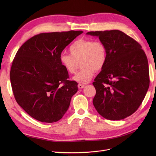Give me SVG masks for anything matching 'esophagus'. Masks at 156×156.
Masks as SVG:
<instances>
[{"instance_id": "34e87169", "label": "esophagus", "mask_w": 156, "mask_h": 156, "mask_svg": "<svg viewBox=\"0 0 156 156\" xmlns=\"http://www.w3.org/2000/svg\"><path fill=\"white\" fill-rule=\"evenodd\" d=\"M78 88H84L85 87V85H83V84H78Z\"/></svg>"}]
</instances>
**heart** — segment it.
<instances>
[{
    "instance_id": "heart-1",
    "label": "heart",
    "mask_w": 156,
    "mask_h": 156,
    "mask_svg": "<svg viewBox=\"0 0 156 156\" xmlns=\"http://www.w3.org/2000/svg\"><path fill=\"white\" fill-rule=\"evenodd\" d=\"M70 54H61L59 61L64 69L69 74L75 73L81 63V69L73 78L81 84L88 83L95 75V70L103 69L107 61V51L100 40L79 39L69 47Z\"/></svg>"
}]
</instances>
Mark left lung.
Listing matches in <instances>:
<instances>
[{"label":"left lung","instance_id":"left-lung-1","mask_svg":"<svg viewBox=\"0 0 156 156\" xmlns=\"http://www.w3.org/2000/svg\"><path fill=\"white\" fill-rule=\"evenodd\" d=\"M107 51V61L94 80L93 104L104 118L120 120L139 108L149 87V64L142 46L119 30L90 31Z\"/></svg>","mask_w":156,"mask_h":156}]
</instances>
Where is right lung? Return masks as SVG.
Instances as JSON below:
<instances>
[{
	"label": "right lung",
	"mask_w": 156,
	"mask_h": 156,
	"mask_svg": "<svg viewBox=\"0 0 156 156\" xmlns=\"http://www.w3.org/2000/svg\"><path fill=\"white\" fill-rule=\"evenodd\" d=\"M82 31L42 33L20 48L12 61L10 79L17 103L34 119H61L68 111L78 83L68 80L59 56Z\"/></svg>",
	"instance_id": "obj_1"
}]
</instances>
